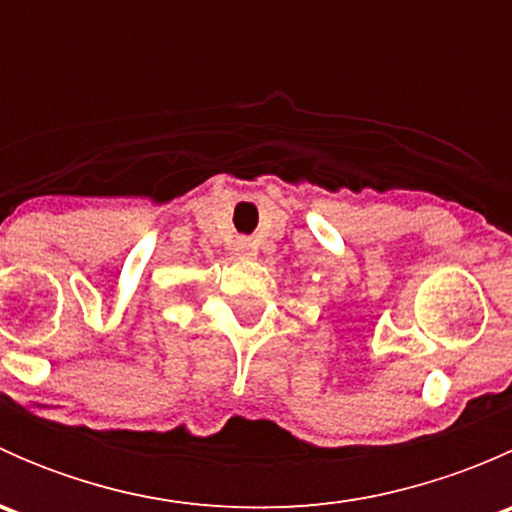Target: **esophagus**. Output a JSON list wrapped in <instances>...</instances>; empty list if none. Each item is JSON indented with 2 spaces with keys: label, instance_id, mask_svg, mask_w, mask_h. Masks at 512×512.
Wrapping results in <instances>:
<instances>
[{
  "label": "esophagus",
  "instance_id": "34e87169",
  "mask_svg": "<svg viewBox=\"0 0 512 512\" xmlns=\"http://www.w3.org/2000/svg\"><path fill=\"white\" fill-rule=\"evenodd\" d=\"M240 252L242 255H252V252H255V242L240 240Z\"/></svg>",
  "mask_w": 512,
  "mask_h": 512
}]
</instances>
